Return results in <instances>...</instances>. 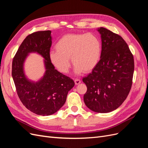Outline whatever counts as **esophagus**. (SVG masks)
Listing matches in <instances>:
<instances>
[{
    "label": "esophagus",
    "mask_w": 148,
    "mask_h": 148,
    "mask_svg": "<svg viewBox=\"0 0 148 148\" xmlns=\"http://www.w3.org/2000/svg\"><path fill=\"white\" fill-rule=\"evenodd\" d=\"M80 83H81V81H80V79H75V84H79Z\"/></svg>",
    "instance_id": "esophagus-1"
}]
</instances>
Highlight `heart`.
Listing matches in <instances>:
<instances>
[{
  "mask_svg": "<svg viewBox=\"0 0 148 148\" xmlns=\"http://www.w3.org/2000/svg\"><path fill=\"white\" fill-rule=\"evenodd\" d=\"M49 59L62 73L69 72L70 62L75 65V72H89L99 64L101 57L102 44L99 38L92 33L67 34L56 44Z\"/></svg>",
  "mask_w": 148,
  "mask_h": 148,
  "instance_id": "1",
  "label": "heart"
}]
</instances>
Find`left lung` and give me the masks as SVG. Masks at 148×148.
I'll list each match as a JSON object with an SVG mask.
<instances>
[{
  "label": "left lung",
  "instance_id": "8db88e82",
  "mask_svg": "<svg viewBox=\"0 0 148 148\" xmlns=\"http://www.w3.org/2000/svg\"><path fill=\"white\" fill-rule=\"evenodd\" d=\"M101 34L102 52L99 64L83 78L87 86L83 99L88 108L97 113L117 109L130 91L134 59L127 44L120 36L105 28Z\"/></svg>",
  "mask_w": 148,
  "mask_h": 148
}]
</instances>
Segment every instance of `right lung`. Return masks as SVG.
I'll list each match as a JSON object with an SVG mask.
<instances>
[{"mask_svg": "<svg viewBox=\"0 0 148 148\" xmlns=\"http://www.w3.org/2000/svg\"><path fill=\"white\" fill-rule=\"evenodd\" d=\"M52 44L51 31H37L26 37L12 62V78L21 102L29 110L39 115H50L64 106L69 91L75 83L55 69L49 59ZM45 59L46 71L39 81H31L24 74V63L30 53Z\"/></svg>", "mask_w": 148, "mask_h": 148, "instance_id": "obj_1", "label": "right lung"}]
</instances>
